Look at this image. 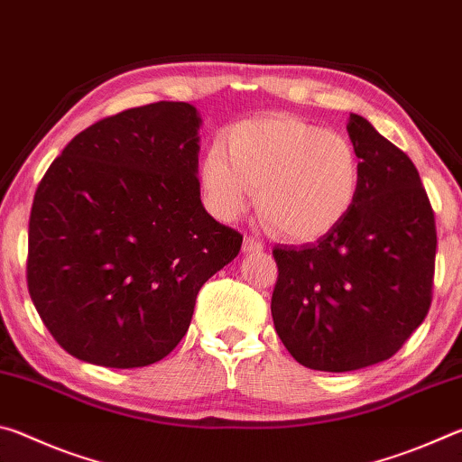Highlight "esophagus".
I'll return each instance as SVG.
<instances>
[{
	"label": "esophagus",
	"mask_w": 462,
	"mask_h": 462,
	"mask_svg": "<svg viewBox=\"0 0 462 462\" xmlns=\"http://www.w3.org/2000/svg\"><path fill=\"white\" fill-rule=\"evenodd\" d=\"M242 250H245L246 254H250V253H261V250H263V242L253 238V236H245V242H242Z\"/></svg>",
	"instance_id": "1"
}]
</instances>
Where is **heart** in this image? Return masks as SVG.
I'll use <instances>...</instances> for the list:
<instances>
[{"mask_svg":"<svg viewBox=\"0 0 462 462\" xmlns=\"http://www.w3.org/2000/svg\"><path fill=\"white\" fill-rule=\"evenodd\" d=\"M199 183L216 217L234 222L259 187V214L281 238L311 242L353 212L363 185L355 144L289 114L242 120L203 154Z\"/></svg>","mask_w":462,"mask_h":462,"instance_id":"obj_1","label":"heart"}]
</instances>
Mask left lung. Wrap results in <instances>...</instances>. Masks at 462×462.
Segmentation results:
<instances>
[{
	"mask_svg": "<svg viewBox=\"0 0 462 462\" xmlns=\"http://www.w3.org/2000/svg\"><path fill=\"white\" fill-rule=\"evenodd\" d=\"M346 130L363 165L353 212L314 245L273 250L279 338L328 373L393 356L424 322L434 285L436 222L418 169L363 116Z\"/></svg>",
	"mask_w": 462,
	"mask_h": 462,
	"instance_id": "1",
	"label": "left lung"
}]
</instances>
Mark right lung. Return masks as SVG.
Returning a JSON list of instances; mask_svg holds the SVG:
<instances>
[{"label":"right lung","instance_id":"add662e5","mask_svg":"<svg viewBox=\"0 0 462 462\" xmlns=\"http://www.w3.org/2000/svg\"><path fill=\"white\" fill-rule=\"evenodd\" d=\"M199 116L156 101L91 124L52 161L28 226L38 316L79 361L134 369L173 350L242 234L201 206Z\"/></svg>","mask_w":462,"mask_h":462}]
</instances>
